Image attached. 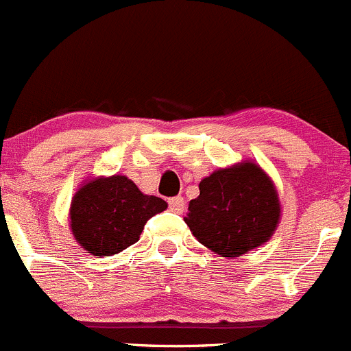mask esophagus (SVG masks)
Here are the masks:
<instances>
[{
    "label": "esophagus",
    "mask_w": 351,
    "mask_h": 351,
    "mask_svg": "<svg viewBox=\"0 0 351 351\" xmlns=\"http://www.w3.org/2000/svg\"><path fill=\"white\" fill-rule=\"evenodd\" d=\"M169 208H171L172 211H176V213H182L184 206H186V203H184V197L182 196H174V197H169Z\"/></svg>",
    "instance_id": "obj_1"
}]
</instances>
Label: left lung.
I'll list each match as a JSON object with an SVG mask.
<instances>
[{
  "label": "left lung",
  "instance_id": "left-lung-1",
  "mask_svg": "<svg viewBox=\"0 0 351 351\" xmlns=\"http://www.w3.org/2000/svg\"><path fill=\"white\" fill-rule=\"evenodd\" d=\"M184 221L194 237L223 258H237L268 242L280 220V201L256 164L220 169L199 182Z\"/></svg>",
  "mask_w": 351,
  "mask_h": 351
}]
</instances>
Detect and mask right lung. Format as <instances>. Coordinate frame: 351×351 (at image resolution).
<instances>
[{"instance_id":"1","label":"right lung","mask_w":351,"mask_h":351,"mask_svg":"<svg viewBox=\"0 0 351 351\" xmlns=\"http://www.w3.org/2000/svg\"><path fill=\"white\" fill-rule=\"evenodd\" d=\"M167 208L126 176L100 177L80 187L71 201V230L93 256H112L140 241L145 223Z\"/></svg>"}]
</instances>
